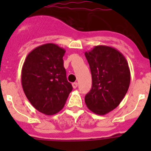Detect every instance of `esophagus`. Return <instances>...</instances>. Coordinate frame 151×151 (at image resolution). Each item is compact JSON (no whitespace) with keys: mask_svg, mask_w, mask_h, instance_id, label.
<instances>
[{"mask_svg":"<svg viewBox=\"0 0 151 151\" xmlns=\"http://www.w3.org/2000/svg\"><path fill=\"white\" fill-rule=\"evenodd\" d=\"M72 86H73V88H76L78 87V83H77V82H73V84H72Z\"/></svg>","mask_w":151,"mask_h":151,"instance_id":"esophagus-1","label":"esophagus"}]
</instances>
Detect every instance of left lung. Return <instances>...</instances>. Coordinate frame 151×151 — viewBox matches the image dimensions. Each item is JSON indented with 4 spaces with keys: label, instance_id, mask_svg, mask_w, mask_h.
<instances>
[{
    "label": "left lung",
    "instance_id": "8db88e82",
    "mask_svg": "<svg viewBox=\"0 0 151 151\" xmlns=\"http://www.w3.org/2000/svg\"><path fill=\"white\" fill-rule=\"evenodd\" d=\"M85 55L92 79L85 103L95 114H106L119 105L128 92L131 78L129 64L119 51L109 46H95Z\"/></svg>",
    "mask_w": 151,
    "mask_h": 151
}]
</instances>
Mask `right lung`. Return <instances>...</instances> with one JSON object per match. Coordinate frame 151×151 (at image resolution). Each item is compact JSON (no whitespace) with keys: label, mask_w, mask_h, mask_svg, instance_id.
Here are the masks:
<instances>
[{"label":"right lung","mask_w":151,"mask_h":151,"mask_svg":"<svg viewBox=\"0 0 151 151\" xmlns=\"http://www.w3.org/2000/svg\"><path fill=\"white\" fill-rule=\"evenodd\" d=\"M65 52L57 45L45 44L29 52L22 66L25 95L32 106L45 114L60 111L73 89L63 66Z\"/></svg>","instance_id":"obj_1"}]
</instances>
